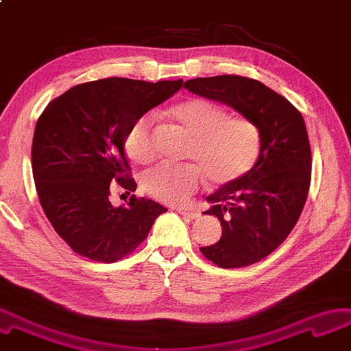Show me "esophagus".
Returning a JSON list of instances; mask_svg holds the SVG:
<instances>
[{
	"label": "esophagus",
	"mask_w": 351,
	"mask_h": 351,
	"mask_svg": "<svg viewBox=\"0 0 351 351\" xmlns=\"http://www.w3.org/2000/svg\"><path fill=\"white\" fill-rule=\"evenodd\" d=\"M177 212H178V213H181L183 216H186V217H189V219H197V217L200 216V213H199V212L193 210V209H183V208H178V209H177Z\"/></svg>",
	"instance_id": "esophagus-1"
}]
</instances>
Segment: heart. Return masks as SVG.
I'll return each instance as SVG.
<instances>
[{
    "instance_id": "1",
    "label": "heart",
    "mask_w": 351,
    "mask_h": 351,
    "mask_svg": "<svg viewBox=\"0 0 351 351\" xmlns=\"http://www.w3.org/2000/svg\"><path fill=\"white\" fill-rule=\"evenodd\" d=\"M174 122L190 136L187 158L197 164L161 162L145 171L142 189L165 203H184L203 180L228 184L243 177L256 164L260 152V132L250 119L229 117L223 107L202 99H190L168 110ZM129 158L148 164L156 154L151 119L135 120L125 138Z\"/></svg>"
}]
</instances>
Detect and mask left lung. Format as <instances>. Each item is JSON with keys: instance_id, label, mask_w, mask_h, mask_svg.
Instances as JSON below:
<instances>
[{"instance_id": "1", "label": "left lung", "mask_w": 351, "mask_h": 351, "mask_svg": "<svg viewBox=\"0 0 351 351\" xmlns=\"http://www.w3.org/2000/svg\"><path fill=\"white\" fill-rule=\"evenodd\" d=\"M184 88L223 103L257 126L260 154L243 177L223 184L206 200L222 225L216 244L202 247L222 269H237L267 257L291 234L309 191L311 147L304 117L263 82L239 75L195 78Z\"/></svg>"}]
</instances>
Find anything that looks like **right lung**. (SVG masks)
<instances>
[{"label": "right lung", "instance_id": "right-lung-1", "mask_svg": "<svg viewBox=\"0 0 351 351\" xmlns=\"http://www.w3.org/2000/svg\"><path fill=\"white\" fill-rule=\"evenodd\" d=\"M181 86L183 80H97L69 88L40 114L32 145L36 190L53 229L80 256L101 263L126 257L167 212L134 195L116 208L110 186L136 190L125 155L128 130Z\"/></svg>", "mask_w": 351, "mask_h": 351}]
</instances>
